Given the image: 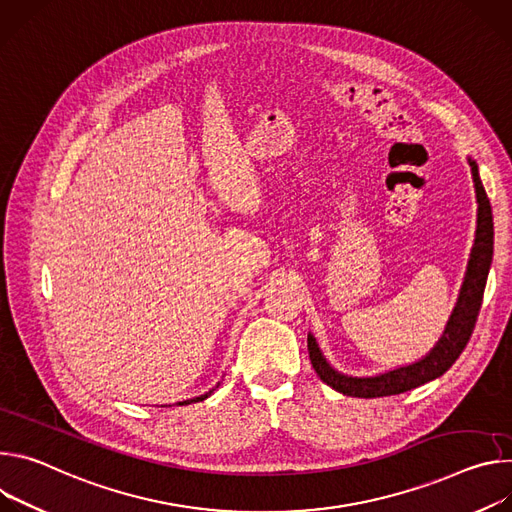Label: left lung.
<instances>
[{
    "label": "left lung",
    "mask_w": 512,
    "mask_h": 512,
    "mask_svg": "<svg viewBox=\"0 0 512 512\" xmlns=\"http://www.w3.org/2000/svg\"><path fill=\"white\" fill-rule=\"evenodd\" d=\"M472 168V179L476 187V199H478V225H476V240L474 248L468 260V270L464 276V285L458 297L456 307L445 325V331L441 335L435 348L421 358L415 364L394 368L378 376H348L331 368V364L321 354L315 337L307 335V348L311 364L317 372V376L331 386L333 390L342 392L346 396H358V399H376V396H390L401 394L411 388H417L429 380L439 378L445 374L451 364L460 358L464 348L468 346L472 331L476 327V319L482 307V297L488 280V270L492 264V252H494V223H492V207L486 197V191L482 187L478 164L476 160L468 158Z\"/></svg>",
    "instance_id": "1"
}]
</instances>
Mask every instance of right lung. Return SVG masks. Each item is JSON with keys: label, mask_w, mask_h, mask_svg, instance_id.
Instances as JSON below:
<instances>
[{"label": "right lung", "mask_w": 512, "mask_h": 512, "mask_svg": "<svg viewBox=\"0 0 512 512\" xmlns=\"http://www.w3.org/2000/svg\"><path fill=\"white\" fill-rule=\"evenodd\" d=\"M211 394V390L207 392V394H201V396H195V399H189V401H181V403H177V405H191V403H199V401H205L207 396Z\"/></svg>", "instance_id": "1"}]
</instances>
